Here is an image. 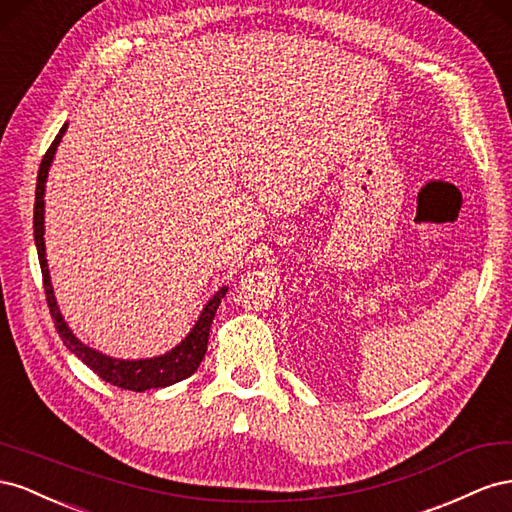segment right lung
Segmentation results:
<instances>
[{"label": "right lung", "mask_w": 512, "mask_h": 512, "mask_svg": "<svg viewBox=\"0 0 512 512\" xmlns=\"http://www.w3.org/2000/svg\"><path fill=\"white\" fill-rule=\"evenodd\" d=\"M66 126L68 124L62 126L60 133H57V137L53 139L51 148L47 150L45 156H42V163L38 169V182H36V203H34V240H36V248H38L47 304H49L51 317L55 321V328H57V332H60V337L70 352L77 358H81L98 377H102L105 382H109L113 386L124 388V390L143 392L150 388H165L175 382H182V379L191 377L197 371L203 356H206L212 319L216 315L218 304H221V300L227 294V287L218 289L216 294L208 300V304L203 306L197 324L193 326L191 332L186 334V339L180 345H175L171 352H167L163 356L143 358V360L111 358V356L96 352V349H92V347H87L85 343H81L75 337V334H72V330L68 328V324L60 313V306H57V302H55L49 266H47V253H45V184H47L49 167L53 163L57 145H60V141L66 133Z\"/></svg>", "instance_id": "right-lung-1"}]
</instances>
